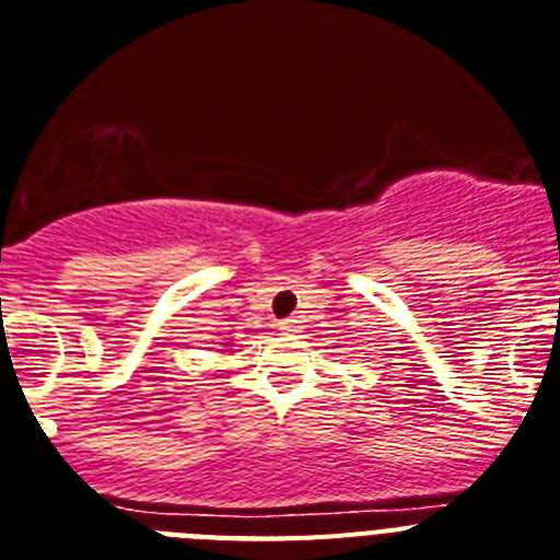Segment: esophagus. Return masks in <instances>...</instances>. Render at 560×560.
<instances>
[{"label":"esophagus","mask_w":560,"mask_h":560,"mask_svg":"<svg viewBox=\"0 0 560 560\" xmlns=\"http://www.w3.org/2000/svg\"><path fill=\"white\" fill-rule=\"evenodd\" d=\"M299 324H301L299 318H281L279 324H276V329H279V332L290 335V332H299Z\"/></svg>","instance_id":"1"}]
</instances>
